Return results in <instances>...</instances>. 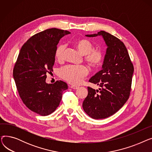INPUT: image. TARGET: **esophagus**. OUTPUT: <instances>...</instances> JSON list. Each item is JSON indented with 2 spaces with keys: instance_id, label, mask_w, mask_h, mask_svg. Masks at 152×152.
Masks as SVG:
<instances>
[{
  "instance_id": "1",
  "label": "esophagus",
  "mask_w": 152,
  "mask_h": 152,
  "mask_svg": "<svg viewBox=\"0 0 152 152\" xmlns=\"http://www.w3.org/2000/svg\"><path fill=\"white\" fill-rule=\"evenodd\" d=\"M69 87L73 89H77L79 88L78 86H70Z\"/></svg>"
}]
</instances>
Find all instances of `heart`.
<instances>
[{
	"label": "heart",
	"instance_id": "b5f03b06",
	"mask_svg": "<svg viewBox=\"0 0 152 152\" xmlns=\"http://www.w3.org/2000/svg\"><path fill=\"white\" fill-rule=\"evenodd\" d=\"M76 47L83 55H85L84 60L88 65L94 68L100 67L104 60L105 55L100 49H94V45L87 39H81L76 43ZM66 45L60 44L56 49L55 57L58 61L64 58ZM89 73L87 68L84 65H66L62 67L59 71L60 76L69 83L74 85L82 83L83 79Z\"/></svg>",
	"mask_w": 152,
	"mask_h": 152
}]
</instances>
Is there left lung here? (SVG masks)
I'll use <instances>...</instances> for the list:
<instances>
[{
    "label": "left lung",
    "mask_w": 152,
    "mask_h": 152,
    "mask_svg": "<svg viewBox=\"0 0 152 152\" xmlns=\"http://www.w3.org/2000/svg\"><path fill=\"white\" fill-rule=\"evenodd\" d=\"M86 36H102L108 47L102 69L89 79V82L100 88L95 90L87 87L88 95L83 107L94 119L106 118L116 113L128 100L134 66L125 45L116 37L104 31Z\"/></svg>",
    "instance_id": "obj_1"
}]
</instances>
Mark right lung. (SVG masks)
<instances>
[{
    "instance_id": "obj_1",
    "label": "right lung",
    "mask_w": 152,
    "mask_h": 152,
    "mask_svg": "<svg viewBox=\"0 0 152 152\" xmlns=\"http://www.w3.org/2000/svg\"><path fill=\"white\" fill-rule=\"evenodd\" d=\"M70 32L57 28L40 32L24 44L15 64L13 76L20 97L28 108L41 116L51 114L58 107L68 85L62 81L45 82L53 71L55 51L60 39Z\"/></svg>"
}]
</instances>
